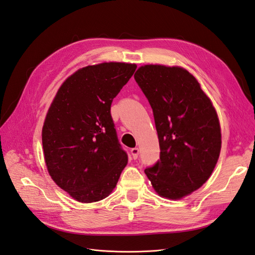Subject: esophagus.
<instances>
[{
    "label": "esophagus",
    "mask_w": 255,
    "mask_h": 255,
    "mask_svg": "<svg viewBox=\"0 0 255 255\" xmlns=\"http://www.w3.org/2000/svg\"><path fill=\"white\" fill-rule=\"evenodd\" d=\"M130 154H132V156L134 159H136L138 157V154H139V149L138 148H133L130 149Z\"/></svg>",
    "instance_id": "1"
}]
</instances>
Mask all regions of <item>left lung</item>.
<instances>
[{"mask_svg":"<svg viewBox=\"0 0 255 255\" xmlns=\"http://www.w3.org/2000/svg\"><path fill=\"white\" fill-rule=\"evenodd\" d=\"M134 78L153 110L160 148L159 160L144 173L159 197L180 200L201 187L217 164V112L183 67L144 65Z\"/></svg>","mask_w":255,"mask_h":255,"instance_id":"8db88e82","label":"left lung"}]
</instances>
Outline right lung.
Instances as JSON below:
<instances>
[{
	"instance_id": "obj_1",
	"label": "right lung",
	"mask_w": 255,
	"mask_h": 255,
	"mask_svg": "<svg viewBox=\"0 0 255 255\" xmlns=\"http://www.w3.org/2000/svg\"><path fill=\"white\" fill-rule=\"evenodd\" d=\"M136 68L117 61L81 68L61 84L49 107L42 127L45 166L76 201L109 197L128 164L111 105Z\"/></svg>"
}]
</instances>
